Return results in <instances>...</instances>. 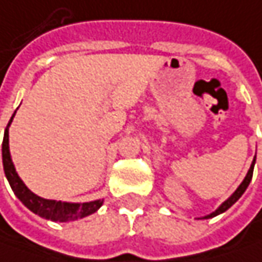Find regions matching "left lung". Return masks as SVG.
Returning a JSON list of instances; mask_svg holds the SVG:
<instances>
[{
    "label": "left lung",
    "mask_w": 262,
    "mask_h": 262,
    "mask_svg": "<svg viewBox=\"0 0 262 262\" xmlns=\"http://www.w3.org/2000/svg\"><path fill=\"white\" fill-rule=\"evenodd\" d=\"M254 165H255V158H254V161H252V165H251V168H250V170H248V173H247V176H245V179H244L243 183H241V185L238 186V189H236V191L234 192L232 195H231V198L227 199V201H225V202H224V204H222V205H221L220 208H218V209L215 211V212H212V213H211V215H208V216H205V218H212V216H216V215H220V213L225 212L227 209H229L231 206L235 204L238 199L243 196V193H244V192H245V189L248 188V185H250L251 179H252Z\"/></svg>",
    "instance_id": "1"
}]
</instances>
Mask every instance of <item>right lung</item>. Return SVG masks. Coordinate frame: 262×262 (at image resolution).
I'll return each mask as SVG.
<instances>
[{
  "mask_svg": "<svg viewBox=\"0 0 262 262\" xmlns=\"http://www.w3.org/2000/svg\"><path fill=\"white\" fill-rule=\"evenodd\" d=\"M15 115V113H14ZM12 115V117H14ZM12 117L7 124V129L4 133V140H3V165H4V172L8 182L11 185V189L17 195V198L24 204V205L33 211L34 213L40 215L42 218L50 221H57V222H67V221H76L80 218H84L90 213L96 212L101 206V201H94V202H86V204H69V202H61V201H50L37 196L35 193L27 188L24 182L19 179L17 175L14 165L10 156V147H8V127L12 122Z\"/></svg>",
  "mask_w": 262,
  "mask_h": 262,
  "instance_id": "add662e5",
  "label": "right lung"
}]
</instances>
